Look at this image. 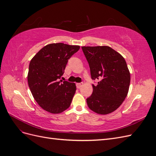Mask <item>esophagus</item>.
<instances>
[{"label": "esophagus", "mask_w": 156, "mask_h": 156, "mask_svg": "<svg viewBox=\"0 0 156 156\" xmlns=\"http://www.w3.org/2000/svg\"><path fill=\"white\" fill-rule=\"evenodd\" d=\"M83 85V83H76V87L77 88H80Z\"/></svg>", "instance_id": "obj_1"}]
</instances>
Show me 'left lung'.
Segmentation results:
<instances>
[{"instance_id":"1","label":"left lung","mask_w":156,"mask_h":156,"mask_svg":"<svg viewBox=\"0 0 156 156\" xmlns=\"http://www.w3.org/2000/svg\"><path fill=\"white\" fill-rule=\"evenodd\" d=\"M82 49L90 69L92 95L87 99L90 109L107 115L119 108L126 99L130 84V73L124 58L108 46H83Z\"/></svg>"}]
</instances>
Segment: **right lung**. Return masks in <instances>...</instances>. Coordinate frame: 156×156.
<instances>
[{"instance_id": "obj_1", "label": "right lung", "mask_w": 156, "mask_h": 156, "mask_svg": "<svg viewBox=\"0 0 156 156\" xmlns=\"http://www.w3.org/2000/svg\"><path fill=\"white\" fill-rule=\"evenodd\" d=\"M79 49V45L51 44L41 49L30 60L28 84L34 100L45 111L58 114L70 106L76 86L60 79L68 59Z\"/></svg>"}]
</instances>
